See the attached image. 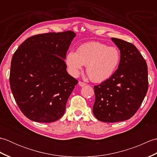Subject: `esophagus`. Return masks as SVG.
I'll return each instance as SVG.
<instances>
[{
  "label": "esophagus",
  "instance_id": "esophagus-1",
  "mask_svg": "<svg viewBox=\"0 0 157 157\" xmlns=\"http://www.w3.org/2000/svg\"><path fill=\"white\" fill-rule=\"evenodd\" d=\"M78 84H79V85L81 86V87H84V86H85L86 84H85V83H84V82H78Z\"/></svg>",
  "mask_w": 157,
  "mask_h": 157
}]
</instances>
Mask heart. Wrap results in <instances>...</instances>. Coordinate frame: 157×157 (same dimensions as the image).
Here are the masks:
<instances>
[{
	"instance_id": "b5f03b06",
	"label": "heart",
	"mask_w": 157,
	"mask_h": 157,
	"mask_svg": "<svg viewBox=\"0 0 157 157\" xmlns=\"http://www.w3.org/2000/svg\"><path fill=\"white\" fill-rule=\"evenodd\" d=\"M120 60L121 54L117 48L98 42H90L79 46L75 52H69L65 61L73 75H78L83 65H86V73L90 79L100 83L113 75Z\"/></svg>"
}]
</instances>
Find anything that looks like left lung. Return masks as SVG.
Listing matches in <instances>:
<instances>
[{
	"mask_svg": "<svg viewBox=\"0 0 157 157\" xmlns=\"http://www.w3.org/2000/svg\"><path fill=\"white\" fill-rule=\"evenodd\" d=\"M120 51L118 69L109 79L94 86L93 113L102 122L128 120L140 106L148 91L147 64L132 43L112 38Z\"/></svg>",
	"mask_w": 157,
	"mask_h": 157,
	"instance_id": "obj_1",
	"label": "left lung"
}]
</instances>
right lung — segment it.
Masks as SVG:
<instances>
[{"label": "right lung", "instance_id": "right-lung-1", "mask_svg": "<svg viewBox=\"0 0 157 157\" xmlns=\"http://www.w3.org/2000/svg\"><path fill=\"white\" fill-rule=\"evenodd\" d=\"M75 34L51 32L29 37L13 56L10 86L19 108L36 122L56 121L64 115L78 84L67 71L66 54Z\"/></svg>", "mask_w": 157, "mask_h": 157}]
</instances>
